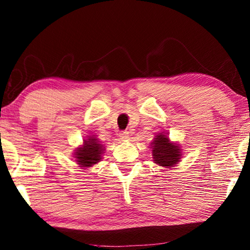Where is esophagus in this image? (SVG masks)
I'll use <instances>...</instances> for the list:
<instances>
[{"mask_svg": "<svg viewBox=\"0 0 250 250\" xmlns=\"http://www.w3.org/2000/svg\"><path fill=\"white\" fill-rule=\"evenodd\" d=\"M119 137H120L121 140H124V141L129 140V132L128 131H120Z\"/></svg>", "mask_w": 250, "mask_h": 250, "instance_id": "34e87169", "label": "esophagus"}]
</instances>
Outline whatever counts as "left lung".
<instances>
[{"mask_svg": "<svg viewBox=\"0 0 250 250\" xmlns=\"http://www.w3.org/2000/svg\"><path fill=\"white\" fill-rule=\"evenodd\" d=\"M152 156L155 163L161 167H172L179 161V147L169 143L167 136L157 135L152 142Z\"/></svg>", "mask_w": 250, "mask_h": 250, "instance_id": "8db88e82", "label": "left lung"}]
</instances>
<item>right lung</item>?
<instances>
[{"instance_id":"add662e5","label":"right lung","mask_w":250,"mask_h":250,"mask_svg":"<svg viewBox=\"0 0 250 250\" xmlns=\"http://www.w3.org/2000/svg\"><path fill=\"white\" fill-rule=\"evenodd\" d=\"M103 148L102 144H99L98 139L90 137L88 140H84V144L83 147L78 148L75 158L77 162L83 167H92L93 164L98 163L102 159Z\"/></svg>"}]
</instances>
